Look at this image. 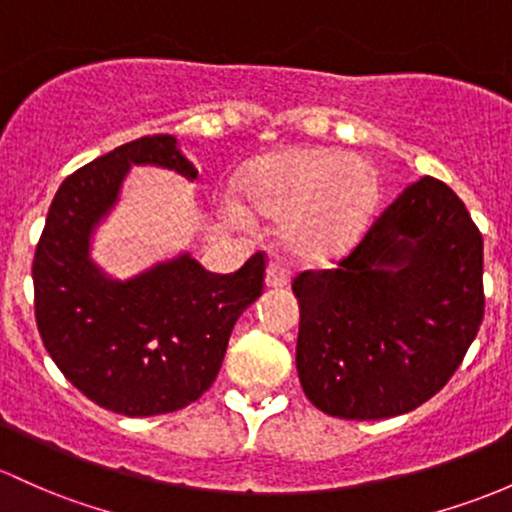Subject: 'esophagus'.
Instances as JSON below:
<instances>
[{"instance_id":"34e87169","label":"esophagus","mask_w":512,"mask_h":512,"mask_svg":"<svg viewBox=\"0 0 512 512\" xmlns=\"http://www.w3.org/2000/svg\"><path fill=\"white\" fill-rule=\"evenodd\" d=\"M288 271H285L283 266H278V263H271V266L266 268V285L268 288H283V285H288Z\"/></svg>"}]
</instances>
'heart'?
Masks as SVG:
<instances>
[{
  "mask_svg": "<svg viewBox=\"0 0 512 512\" xmlns=\"http://www.w3.org/2000/svg\"><path fill=\"white\" fill-rule=\"evenodd\" d=\"M246 197L258 214L280 219L278 239L298 261H324L349 246L376 205V178L361 158L312 148L268 156L249 170ZM244 219L239 205H229Z\"/></svg>",
  "mask_w": 512,
  "mask_h": 512,
  "instance_id": "1",
  "label": "heart"
}]
</instances>
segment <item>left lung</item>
Returning a JSON list of instances; mask_svg holds the SVG:
<instances>
[{
	"mask_svg": "<svg viewBox=\"0 0 512 512\" xmlns=\"http://www.w3.org/2000/svg\"><path fill=\"white\" fill-rule=\"evenodd\" d=\"M295 364L315 408L383 420L447 386L483 322V236L430 175L378 214L327 271L293 280Z\"/></svg>",
	"mask_w": 512,
	"mask_h": 512,
	"instance_id": "8db88e82",
	"label": "left lung"
}]
</instances>
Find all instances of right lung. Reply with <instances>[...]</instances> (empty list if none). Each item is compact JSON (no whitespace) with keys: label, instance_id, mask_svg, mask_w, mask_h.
<instances>
[{"label":"right lung","instance_id":"right-lung-1","mask_svg":"<svg viewBox=\"0 0 512 512\" xmlns=\"http://www.w3.org/2000/svg\"><path fill=\"white\" fill-rule=\"evenodd\" d=\"M131 166L197 178L168 134L141 136L68 175L36 246L34 305L43 346L80 393L119 415L151 417L212 386L236 320L263 293L266 258L219 276L180 254L129 280L109 278L90 258V239Z\"/></svg>","mask_w":512,"mask_h":512}]
</instances>
